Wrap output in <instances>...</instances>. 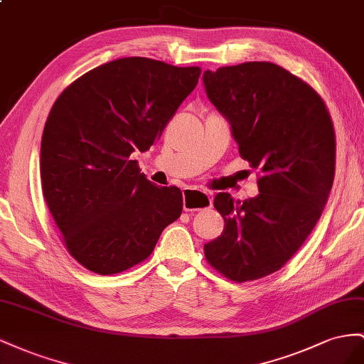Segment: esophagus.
Wrapping results in <instances>:
<instances>
[{
	"instance_id": "obj_1",
	"label": "esophagus",
	"mask_w": 364,
	"mask_h": 364,
	"mask_svg": "<svg viewBox=\"0 0 364 364\" xmlns=\"http://www.w3.org/2000/svg\"><path fill=\"white\" fill-rule=\"evenodd\" d=\"M183 207L186 212H196L212 207L210 195L196 189H184L183 192Z\"/></svg>"
}]
</instances>
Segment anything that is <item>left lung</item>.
I'll return each mask as SVG.
<instances>
[{
	"label": "left lung",
	"mask_w": 364,
	"mask_h": 364,
	"mask_svg": "<svg viewBox=\"0 0 364 364\" xmlns=\"http://www.w3.org/2000/svg\"><path fill=\"white\" fill-rule=\"evenodd\" d=\"M203 84L241 157L261 171L255 198L215 196L225 225L204 255L235 282L261 279L282 268L318 221L334 181V127L317 92L272 62L207 70Z\"/></svg>",
	"instance_id": "obj_1"
}]
</instances>
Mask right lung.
Returning a JSON list of instances; mask_svg holds the SVG:
<instances>
[{
	"label": "right lung",
	"instance_id": "right-lung-1",
	"mask_svg": "<svg viewBox=\"0 0 364 364\" xmlns=\"http://www.w3.org/2000/svg\"><path fill=\"white\" fill-rule=\"evenodd\" d=\"M200 75L198 67L122 58L56 99L41 141L43 193L70 255L90 272L137 265L180 218L181 191L152 184L132 154L159 140Z\"/></svg>",
	"mask_w": 364,
	"mask_h": 364
}]
</instances>
